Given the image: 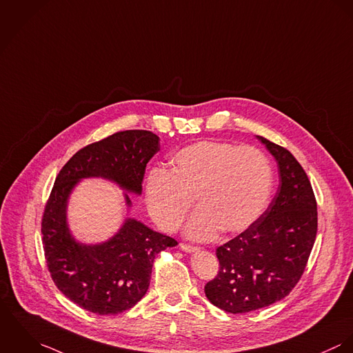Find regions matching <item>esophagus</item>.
Listing matches in <instances>:
<instances>
[{
	"label": "esophagus",
	"mask_w": 353,
	"mask_h": 353,
	"mask_svg": "<svg viewBox=\"0 0 353 353\" xmlns=\"http://www.w3.org/2000/svg\"><path fill=\"white\" fill-rule=\"evenodd\" d=\"M180 248H181V250H184V252H187V253H194V252L199 250L197 246L187 245V243H180Z\"/></svg>",
	"instance_id": "esophagus-1"
}]
</instances>
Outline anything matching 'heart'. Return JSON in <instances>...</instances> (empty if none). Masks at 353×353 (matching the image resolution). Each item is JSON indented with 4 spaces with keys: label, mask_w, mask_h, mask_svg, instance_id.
Returning a JSON list of instances; mask_svg holds the SVG:
<instances>
[{
    "label": "heart",
    "mask_w": 353,
    "mask_h": 353,
    "mask_svg": "<svg viewBox=\"0 0 353 353\" xmlns=\"http://www.w3.org/2000/svg\"><path fill=\"white\" fill-rule=\"evenodd\" d=\"M172 172L154 168L146 180L152 218L166 232L176 230L197 199L200 208L185 233L210 239L246 230L263 214L272 190L268 158L253 146L200 141L170 158Z\"/></svg>",
    "instance_id": "1"
}]
</instances>
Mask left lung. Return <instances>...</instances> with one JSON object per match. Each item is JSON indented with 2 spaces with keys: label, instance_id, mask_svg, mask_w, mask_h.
I'll return each mask as SVG.
<instances>
[{
  "label": "left lung",
  "instance_id": "8db88e82",
  "mask_svg": "<svg viewBox=\"0 0 353 353\" xmlns=\"http://www.w3.org/2000/svg\"><path fill=\"white\" fill-rule=\"evenodd\" d=\"M257 139L276 159L280 184L267 211L216 249L219 272L204 292L228 313H249L285 298L303 274L316 236V201L306 172L287 149Z\"/></svg>",
  "mask_w": 353,
  "mask_h": 353
}]
</instances>
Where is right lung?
I'll return each mask as SVG.
<instances>
[{"mask_svg":"<svg viewBox=\"0 0 353 353\" xmlns=\"http://www.w3.org/2000/svg\"><path fill=\"white\" fill-rule=\"evenodd\" d=\"M159 152L152 131L127 130L81 149L61 169L44 208L43 249L58 290L79 307L112 315L131 309L146 294L154 259L177 241L134 218H125L118 232L104 242L77 241L68 223L72 192L85 179H104L128 194H142L148 162Z\"/></svg>","mask_w":353,"mask_h":353,"instance_id":"right-lung-1","label":"right lung"}]
</instances>
